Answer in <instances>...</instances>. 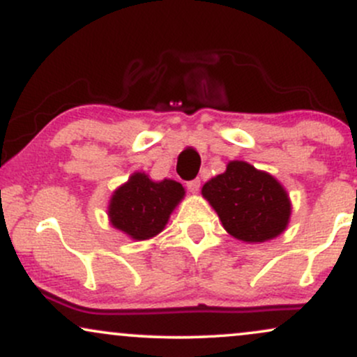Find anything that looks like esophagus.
Wrapping results in <instances>:
<instances>
[{
  "label": "esophagus",
  "mask_w": 357,
  "mask_h": 357,
  "mask_svg": "<svg viewBox=\"0 0 357 357\" xmlns=\"http://www.w3.org/2000/svg\"><path fill=\"white\" fill-rule=\"evenodd\" d=\"M187 189H189L192 194H197L200 190V180L195 178V180H190L189 183H187Z\"/></svg>",
  "instance_id": "1"
}]
</instances>
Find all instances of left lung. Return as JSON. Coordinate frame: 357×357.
<instances>
[{"label": "left lung", "mask_w": 357, "mask_h": 357, "mask_svg": "<svg viewBox=\"0 0 357 357\" xmlns=\"http://www.w3.org/2000/svg\"><path fill=\"white\" fill-rule=\"evenodd\" d=\"M202 195L218 212L224 229L244 243H265L287 229L291 204L282 183L246 162L204 183Z\"/></svg>", "instance_id": "8db88e82"}]
</instances>
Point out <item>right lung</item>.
Masks as SVG:
<instances>
[{"instance_id":"1","label":"right lung","mask_w":357,"mask_h":357,"mask_svg":"<svg viewBox=\"0 0 357 357\" xmlns=\"http://www.w3.org/2000/svg\"><path fill=\"white\" fill-rule=\"evenodd\" d=\"M183 195L182 183L175 180L153 182L146 174L135 172L126 183L114 190L107 215L116 229L143 241L163 231Z\"/></svg>"}]
</instances>
